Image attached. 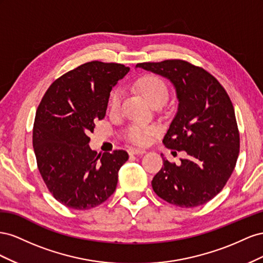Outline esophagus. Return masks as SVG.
<instances>
[{
    "label": "esophagus",
    "instance_id": "34e87169",
    "mask_svg": "<svg viewBox=\"0 0 263 263\" xmlns=\"http://www.w3.org/2000/svg\"><path fill=\"white\" fill-rule=\"evenodd\" d=\"M127 153H129L130 155H142V154L145 153V151H144V149H141V148L131 147V148L127 149Z\"/></svg>",
    "mask_w": 263,
    "mask_h": 263
}]
</instances>
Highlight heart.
Masks as SVG:
<instances>
[{"instance_id": "obj_1", "label": "heart", "mask_w": 263, "mask_h": 263, "mask_svg": "<svg viewBox=\"0 0 263 263\" xmlns=\"http://www.w3.org/2000/svg\"><path fill=\"white\" fill-rule=\"evenodd\" d=\"M137 88L140 92L145 97V99L151 103V106H156L159 103H165L168 99V87L162 78L154 74H146L137 81ZM122 92L120 89L112 90L109 98V107L112 111H118L121 106ZM159 133V127L155 125H142L131 124L125 129V138L131 143L144 146L152 141L153 137Z\"/></svg>"}]
</instances>
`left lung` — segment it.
<instances>
[{
    "label": "left lung",
    "instance_id": "left-lung-1",
    "mask_svg": "<svg viewBox=\"0 0 263 263\" xmlns=\"http://www.w3.org/2000/svg\"><path fill=\"white\" fill-rule=\"evenodd\" d=\"M137 67L174 85L178 109L163 143L187 153L181 165L163 159L164 166L153 177V191L179 207L206 204L226 185L239 155V130L227 91L213 74L182 59Z\"/></svg>",
    "mask_w": 263,
    "mask_h": 263
}]
</instances>
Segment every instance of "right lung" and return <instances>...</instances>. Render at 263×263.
I'll return each mask as SVG.
<instances>
[{"label": "right lung", "mask_w": 263, "mask_h": 263, "mask_svg": "<svg viewBox=\"0 0 263 263\" xmlns=\"http://www.w3.org/2000/svg\"><path fill=\"white\" fill-rule=\"evenodd\" d=\"M122 64L89 62L56 79L36 110L33 146L48 191L68 208L86 211L115 193L124 149L97 154L88 134L106 116L112 87L129 72Z\"/></svg>", "instance_id": "1"}]
</instances>
